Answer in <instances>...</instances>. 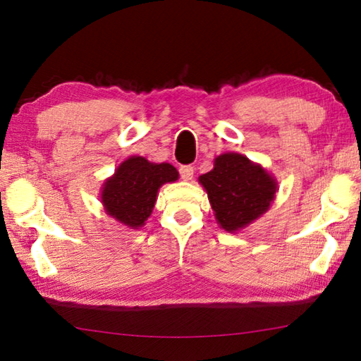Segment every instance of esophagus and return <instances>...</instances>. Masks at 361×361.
<instances>
[{
	"mask_svg": "<svg viewBox=\"0 0 361 361\" xmlns=\"http://www.w3.org/2000/svg\"><path fill=\"white\" fill-rule=\"evenodd\" d=\"M180 175H181V178L185 180V181L192 180V176H194V167H192V166H181V167H180Z\"/></svg>",
	"mask_w": 361,
	"mask_h": 361,
	"instance_id": "34e87169",
	"label": "esophagus"
}]
</instances>
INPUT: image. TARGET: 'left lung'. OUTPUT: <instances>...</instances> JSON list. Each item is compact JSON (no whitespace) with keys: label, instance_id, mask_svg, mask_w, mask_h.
I'll use <instances>...</instances> for the list:
<instances>
[{"label":"left lung","instance_id":"8db88e82","mask_svg":"<svg viewBox=\"0 0 361 361\" xmlns=\"http://www.w3.org/2000/svg\"><path fill=\"white\" fill-rule=\"evenodd\" d=\"M208 192L217 224L228 233H237L257 220L276 198L278 181L257 163L234 152L214 159V169L198 176Z\"/></svg>","mask_w":361,"mask_h":361}]
</instances>
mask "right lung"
Segmentation results:
<instances>
[{
    "label": "right lung",
    "instance_id": "1",
    "mask_svg": "<svg viewBox=\"0 0 361 361\" xmlns=\"http://www.w3.org/2000/svg\"><path fill=\"white\" fill-rule=\"evenodd\" d=\"M178 176V171L172 164L130 157L105 180L101 203L111 219L130 229H140L150 217L159 188L176 181Z\"/></svg>",
    "mask_w": 361,
    "mask_h": 361
}]
</instances>
